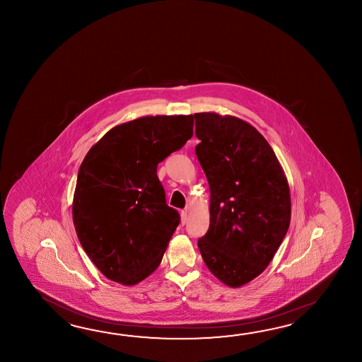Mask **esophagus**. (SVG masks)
Returning a JSON list of instances; mask_svg holds the SVG:
<instances>
[{"mask_svg": "<svg viewBox=\"0 0 362 362\" xmlns=\"http://www.w3.org/2000/svg\"><path fill=\"white\" fill-rule=\"evenodd\" d=\"M186 221H187V211H182V212H181V223L185 225Z\"/></svg>", "mask_w": 362, "mask_h": 362, "instance_id": "obj_1", "label": "esophagus"}]
</instances>
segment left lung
I'll return each mask as SVG.
<instances>
[{
	"mask_svg": "<svg viewBox=\"0 0 362 362\" xmlns=\"http://www.w3.org/2000/svg\"><path fill=\"white\" fill-rule=\"evenodd\" d=\"M195 147L209 185V228L198 240L209 272L233 288L260 276L285 238L291 195L285 170L251 124L194 114Z\"/></svg>",
	"mask_w": 362,
	"mask_h": 362,
	"instance_id": "obj_1",
	"label": "left lung"
}]
</instances>
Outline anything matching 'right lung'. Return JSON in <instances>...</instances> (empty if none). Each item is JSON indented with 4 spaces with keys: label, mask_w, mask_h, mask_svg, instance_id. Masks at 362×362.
I'll list each match as a JSON object with an SVG mask.
<instances>
[{
    "label": "right lung",
    "mask_w": 362,
    "mask_h": 362,
    "mask_svg": "<svg viewBox=\"0 0 362 362\" xmlns=\"http://www.w3.org/2000/svg\"><path fill=\"white\" fill-rule=\"evenodd\" d=\"M192 115L142 116L114 127L85 155L72 218L100 273L134 286L162 262L180 223L168 207L158 164L192 136Z\"/></svg>",
    "instance_id": "obj_1"
}]
</instances>
